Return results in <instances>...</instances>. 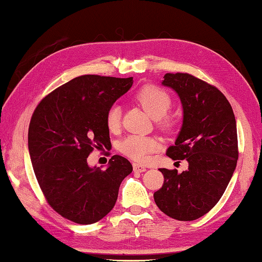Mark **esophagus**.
<instances>
[{
    "label": "esophagus",
    "instance_id": "34e87169",
    "mask_svg": "<svg viewBox=\"0 0 262 262\" xmlns=\"http://www.w3.org/2000/svg\"><path fill=\"white\" fill-rule=\"evenodd\" d=\"M133 170H135V172H138V173H142V172H145V170H146V167L143 166V165L135 163V164H133Z\"/></svg>",
    "mask_w": 262,
    "mask_h": 262
}]
</instances>
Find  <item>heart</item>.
Instances as JSON below:
<instances>
[{
    "instance_id": "b5f03b06",
    "label": "heart",
    "mask_w": 262,
    "mask_h": 262,
    "mask_svg": "<svg viewBox=\"0 0 262 262\" xmlns=\"http://www.w3.org/2000/svg\"><path fill=\"white\" fill-rule=\"evenodd\" d=\"M137 99L155 120L162 119L166 115L172 99L165 90L156 86L142 88L137 95ZM122 108L119 104H113L106 113V125L111 131H116L121 125ZM159 148V143L155 139L146 136L132 135L125 138L120 145V150L138 162H146L150 155Z\"/></svg>"
}]
</instances>
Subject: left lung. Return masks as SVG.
<instances>
[{
	"mask_svg": "<svg viewBox=\"0 0 262 262\" xmlns=\"http://www.w3.org/2000/svg\"><path fill=\"white\" fill-rule=\"evenodd\" d=\"M162 84L178 94L183 120L166 155L189 163L182 173L159 168L164 184L154 193L157 207L178 221H194L215 206L237 163L236 121L231 104L216 87L188 73H166Z\"/></svg>",
	"mask_w": 262,
	"mask_h": 262,
	"instance_id": "left-lung-1",
	"label": "left lung"
}]
</instances>
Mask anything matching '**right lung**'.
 <instances>
[{"instance_id": "add662e5", "label": "right lung", "mask_w": 262, "mask_h": 262, "mask_svg": "<svg viewBox=\"0 0 262 262\" xmlns=\"http://www.w3.org/2000/svg\"><path fill=\"white\" fill-rule=\"evenodd\" d=\"M132 84V77H77L46 96L34 112L28 131L31 164L49 204L67 220L89 225L104 218L132 172L120 155L106 169L87 162L94 148L111 145L106 113Z\"/></svg>"}]
</instances>
